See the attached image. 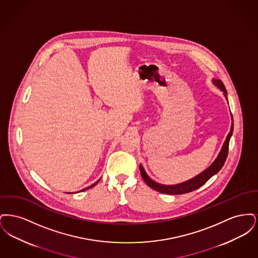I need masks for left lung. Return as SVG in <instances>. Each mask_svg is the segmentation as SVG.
<instances>
[{
  "mask_svg": "<svg viewBox=\"0 0 258 258\" xmlns=\"http://www.w3.org/2000/svg\"><path fill=\"white\" fill-rule=\"evenodd\" d=\"M215 84L217 86L219 87L221 89V91L224 92V96L226 97V89L223 85L222 81L221 80H214ZM233 120V119H232ZM233 133V123L231 124V130H230V133L227 135L226 137V140L222 146L221 149V153L219 155V157L217 158V160H215L213 162V164L208 167L205 171L202 172L201 174H199L197 177H195L194 179H190L186 182H184L183 184H175V185H164V184H160L159 183H156L155 181H153L152 179L149 178L146 172L144 170V168L142 167V165H140V173H141V176L144 180V182L150 186L152 187L153 189L161 192V194H164V195H184V194H187V192H190V191H194L197 188H199L201 185L205 184L209 179L214 176L215 174H217L218 172L220 171L221 169V167L223 166L226 158H227V155H228V150H229V141H230V138H231V135Z\"/></svg>",
  "mask_w": 258,
  "mask_h": 258,
  "instance_id": "left-lung-1",
  "label": "left lung"
}]
</instances>
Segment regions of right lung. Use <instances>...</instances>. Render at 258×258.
Returning a JSON list of instances; mask_svg holds the SVG:
<instances>
[{"mask_svg": "<svg viewBox=\"0 0 258 258\" xmlns=\"http://www.w3.org/2000/svg\"><path fill=\"white\" fill-rule=\"evenodd\" d=\"M98 182H99V180H98V182H96V183H95V184H92V185H90V186H89V187H86V188H84V189H83V190H86V189H88V188H91V187H93V186H94V185H96V184H98Z\"/></svg>", "mask_w": 258, "mask_h": 258, "instance_id": "1", "label": "right lung"}]
</instances>
